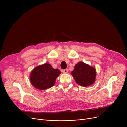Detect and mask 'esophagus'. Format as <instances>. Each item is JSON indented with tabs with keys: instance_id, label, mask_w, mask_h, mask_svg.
Here are the masks:
<instances>
[{
	"instance_id": "obj_1",
	"label": "esophagus",
	"mask_w": 127,
	"mask_h": 127,
	"mask_svg": "<svg viewBox=\"0 0 127 127\" xmlns=\"http://www.w3.org/2000/svg\"><path fill=\"white\" fill-rule=\"evenodd\" d=\"M62 72L63 73H64V74H66V73H67L68 72V69H64L62 70Z\"/></svg>"
}]
</instances>
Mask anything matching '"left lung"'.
<instances>
[{
  "instance_id": "obj_1",
  "label": "left lung",
  "mask_w": 127,
  "mask_h": 127,
  "mask_svg": "<svg viewBox=\"0 0 127 127\" xmlns=\"http://www.w3.org/2000/svg\"><path fill=\"white\" fill-rule=\"evenodd\" d=\"M71 74L76 82L84 87L92 85L96 80L95 68L83 62L76 64Z\"/></svg>"
}]
</instances>
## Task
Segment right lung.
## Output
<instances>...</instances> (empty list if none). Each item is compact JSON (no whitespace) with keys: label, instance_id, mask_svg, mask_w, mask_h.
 I'll list each match as a JSON object with an SVG mask.
<instances>
[{"label":"right lung","instance_id":"1","mask_svg":"<svg viewBox=\"0 0 127 127\" xmlns=\"http://www.w3.org/2000/svg\"><path fill=\"white\" fill-rule=\"evenodd\" d=\"M61 74L58 69H54L49 63L39 65L31 71L30 80L31 84L38 90L49 89L55 85L56 80Z\"/></svg>","mask_w":127,"mask_h":127}]
</instances>
